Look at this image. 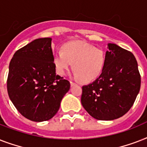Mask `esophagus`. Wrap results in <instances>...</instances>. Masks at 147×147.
Masks as SVG:
<instances>
[{"instance_id":"obj_1","label":"esophagus","mask_w":147,"mask_h":147,"mask_svg":"<svg viewBox=\"0 0 147 147\" xmlns=\"http://www.w3.org/2000/svg\"><path fill=\"white\" fill-rule=\"evenodd\" d=\"M70 84H71V86H73V85H76V83H75L74 82H70Z\"/></svg>"}]
</instances>
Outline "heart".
<instances>
[{
  "label": "heart",
  "mask_w": 147,
  "mask_h": 147,
  "mask_svg": "<svg viewBox=\"0 0 147 147\" xmlns=\"http://www.w3.org/2000/svg\"><path fill=\"white\" fill-rule=\"evenodd\" d=\"M105 61L102 49L82 41L65 43L61 52L53 57V63L59 75L65 76L73 64V76L84 82H89L99 77L105 68Z\"/></svg>",
  "instance_id": "b5f03b06"
}]
</instances>
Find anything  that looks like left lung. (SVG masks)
I'll list each match as a JSON object with an SVG mask.
<instances>
[{
  "mask_svg": "<svg viewBox=\"0 0 147 147\" xmlns=\"http://www.w3.org/2000/svg\"><path fill=\"white\" fill-rule=\"evenodd\" d=\"M100 76L82 86L81 102L86 111L100 121H112L127 113L140 92L141 78L132 53L108 43Z\"/></svg>",
  "mask_w": 147,
  "mask_h": 147,
  "instance_id": "left-lung-1",
  "label": "left lung"
}]
</instances>
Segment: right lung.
Segmentation results:
<instances>
[{
    "label": "right lung",
    "instance_id": "obj_1",
    "mask_svg": "<svg viewBox=\"0 0 147 147\" xmlns=\"http://www.w3.org/2000/svg\"><path fill=\"white\" fill-rule=\"evenodd\" d=\"M51 38H40L14 53L9 65L7 88L20 114L35 122L55 115L70 82L55 73Z\"/></svg>",
    "mask_w": 147,
    "mask_h": 147
}]
</instances>
